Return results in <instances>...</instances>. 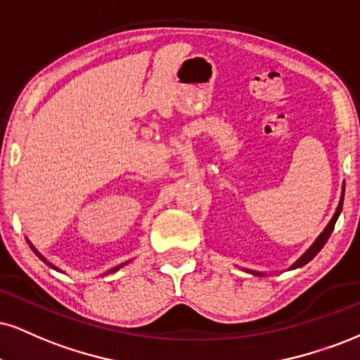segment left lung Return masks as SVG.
I'll return each mask as SVG.
<instances>
[{
	"mask_svg": "<svg viewBox=\"0 0 360 360\" xmlns=\"http://www.w3.org/2000/svg\"><path fill=\"white\" fill-rule=\"evenodd\" d=\"M344 190H345V184L342 185V195H340V202H339V207H337V210H335V214H334V217H332V220L329 221V225H327L326 229H323V232L319 235L317 237V240L312 243V247L309 248L307 252H305V254L300 257L299 260L295 262L294 265H292L290 269H299V267H302V265H305V264H309L310 260L314 259V257H316L319 252L322 250V247L326 245V242L329 240V237H330V233H332V230H334V225H335V221H337V219H339V215H340V212H342V203H344ZM248 272L250 274H254V275H264V274H260V272H254V270H248Z\"/></svg>",
	"mask_w": 360,
	"mask_h": 360,
	"instance_id": "8db88e82",
	"label": "left lung"
}]
</instances>
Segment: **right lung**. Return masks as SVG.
Wrapping results in <instances>:
<instances>
[{
    "label": "right lung",
    "instance_id": "right-lung-1",
    "mask_svg": "<svg viewBox=\"0 0 360 360\" xmlns=\"http://www.w3.org/2000/svg\"><path fill=\"white\" fill-rule=\"evenodd\" d=\"M28 243H30V242H28ZM30 247H31V250H33V252H34V254H37V255L39 257V259H41V260L44 262V264H46V265H50V267H51V269H55V270H58V272H61V270H60V269H58V267H55V265H53V264H50V262H48L46 259H44V257H43L41 254H39V252L37 250V248H34L33 245H31V243H30ZM125 264H127V262H125ZM125 264H122V265H117V267H115V269H112V270H110V272H108V274H112V272H117V270H118L120 267H123V265H125Z\"/></svg>",
    "mask_w": 360,
    "mask_h": 360
}]
</instances>
